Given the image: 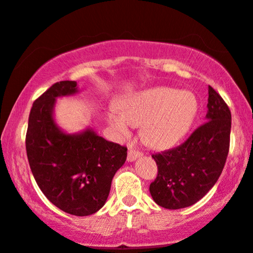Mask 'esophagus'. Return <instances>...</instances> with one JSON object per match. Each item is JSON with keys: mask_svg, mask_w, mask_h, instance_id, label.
Returning <instances> with one entry per match:
<instances>
[{"mask_svg": "<svg viewBox=\"0 0 253 253\" xmlns=\"http://www.w3.org/2000/svg\"><path fill=\"white\" fill-rule=\"evenodd\" d=\"M140 157H142L141 152H139V151H136V150H132V148H130V150H128V156H127V161H128V163H132V161H135Z\"/></svg>", "mask_w": 253, "mask_h": 253, "instance_id": "1", "label": "esophagus"}]
</instances>
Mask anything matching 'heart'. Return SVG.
I'll return each mask as SVG.
<instances>
[{
  "label": "heart",
  "mask_w": 253,
  "mask_h": 253,
  "mask_svg": "<svg viewBox=\"0 0 253 253\" xmlns=\"http://www.w3.org/2000/svg\"><path fill=\"white\" fill-rule=\"evenodd\" d=\"M197 113V100L192 93L169 87H156L132 94L120 107L111 105L106 120L114 133L126 139L130 126H141L146 144L165 150L184 138Z\"/></svg>",
  "instance_id": "heart-1"
}]
</instances>
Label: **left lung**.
<instances>
[{"instance_id": "1", "label": "left lung", "mask_w": 253, "mask_h": 253, "mask_svg": "<svg viewBox=\"0 0 253 253\" xmlns=\"http://www.w3.org/2000/svg\"><path fill=\"white\" fill-rule=\"evenodd\" d=\"M206 123L178 147L153 154L157 179L150 185L153 200L161 208L178 210L199 202L223 172L230 147L231 112L209 86Z\"/></svg>"}]
</instances>
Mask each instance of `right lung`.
Returning <instances> with one entry per match:
<instances>
[{"mask_svg":"<svg viewBox=\"0 0 253 253\" xmlns=\"http://www.w3.org/2000/svg\"><path fill=\"white\" fill-rule=\"evenodd\" d=\"M79 93L75 81L54 84L33 103L26 150L40 190L66 213L89 215L105 205L112 179L127 148L107 141L90 127L67 133L54 118L56 99Z\"/></svg>","mask_w":253,"mask_h":253,"instance_id":"1","label":"right lung"}]
</instances>
